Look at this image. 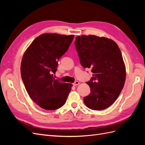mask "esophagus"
Returning <instances> with one entry per match:
<instances>
[{"label":"esophagus","instance_id":"obj_1","mask_svg":"<svg viewBox=\"0 0 145 145\" xmlns=\"http://www.w3.org/2000/svg\"><path fill=\"white\" fill-rule=\"evenodd\" d=\"M79 84H80V82H78V81H76V82H75L73 83V85L74 86H76V85H79Z\"/></svg>","mask_w":145,"mask_h":145}]
</instances>
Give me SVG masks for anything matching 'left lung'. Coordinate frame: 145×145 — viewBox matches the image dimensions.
Listing matches in <instances>:
<instances>
[{"label": "left lung", "instance_id": "obj_1", "mask_svg": "<svg viewBox=\"0 0 145 145\" xmlns=\"http://www.w3.org/2000/svg\"><path fill=\"white\" fill-rule=\"evenodd\" d=\"M74 43L82 66L91 68L93 73L86 83L91 93L83 102L93 110L108 108L119 96L126 79V67L119 47L110 39L94 35L77 36Z\"/></svg>", "mask_w": 145, "mask_h": 145}]
</instances>
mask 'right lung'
Here are the masks:
<instances>
[{"label": "right lung", "instance_id": "1", "mask_svg": "<svg viewBox=\"0 0 145 145\" xmlns=\"http://www.w3.org/2000/svg\"><path fill=\"white\" fill-rule=\"evenodd\" d=\"M74 36L57 33L40 35L25 51L20 66L25 89L33 101L46 110H55L65 103L71 83L54 77L58 60L68 50Z\"/></svg>", "mask_w": 145, "mask_h": 145}]
</instances>
